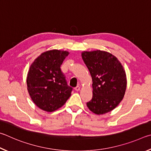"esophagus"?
Wrapping results in <instances>:
<instances>
[{"label":"esophagus","instance_id":"obj_1","mask_svg":"<svg viewBox=\"0 0 151 151\" xmlns=\"http://www.w3.org/2000/svg\"><path fill=\"white\" fill-rule=\"evenodd\" d=\"M75 90H76V91H80V86H77V87H76V88H75Z\"/></svg>","mask_w":151,"mask_h":151}]
</instances>
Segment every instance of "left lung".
<instances>
[{
    "label": "left lung",
    "mask_w": 151,
    "mask_h": 151,
    "mask_svg": "<svg viewBox=\"0 0 151 151\" xmlns=\"http://www.w3.org/2000/svg\"><path fill=\"white\" fill-rule=\"evenodd\" d=\"M81 57L93 82V97L87 106L99 115L111 111L125 93L127 76L123 66L117 57L104 50L83 51Z\"/></svg>",
    "instance_id": "left-lung-1"
}]
</instances>
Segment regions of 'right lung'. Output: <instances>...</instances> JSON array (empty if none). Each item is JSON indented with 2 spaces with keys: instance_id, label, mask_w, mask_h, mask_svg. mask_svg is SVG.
Listing matches in <instances>:
<instances>
[{
  "instance_id": "obj_1",
  "label": "right lung",
  "mask_w": 151,
  "mask_h": 151,
  "mask_svg": "<svg viewBox=\"0 0 151 151\" xmlns=\"http://www.w3.org/2000/svg\"><path fill=\"white\" fill-rule=\"evenodd\" d=\"M70 52L51 50L37 57L30 65L26 78L32 100L40 109L53 112L62 107L71 96L60 66Z\"/></svg>"
}]
</instances>
